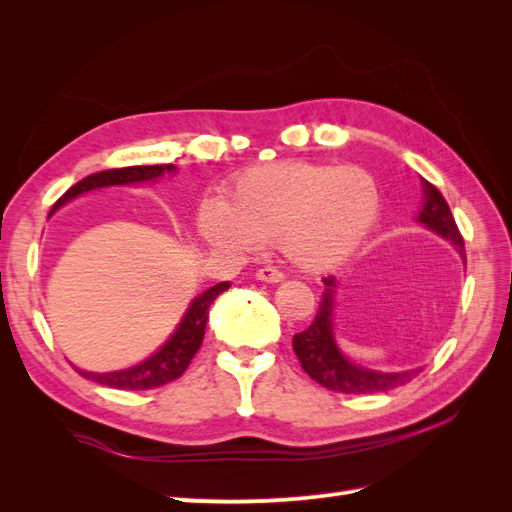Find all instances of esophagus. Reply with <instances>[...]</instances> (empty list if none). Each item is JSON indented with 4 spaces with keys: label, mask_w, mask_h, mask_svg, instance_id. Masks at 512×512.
<instances>
[{
    "label": "esophagus",
    "mask_w": 512,
    "mask_h": 512,
    "mask_svg": "<svg viewBox=\"0 0 512 512\" xmlns=\"http://www.w3.org/2000/svg\"><path fill=\"white\" fill-rule=\"evenodd\" d=\"M256 280L267 282V284H277V282L284 280V273L280 269H275V267H262V269L256 271Z\"/></svg>",
    "instance_id": "1"
}]
</instances>
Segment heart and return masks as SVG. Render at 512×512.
Returning a JSON list of instances; mask_svg holds the SVG:
<instances>
[{"instance_id": "heart-1", "label": "heart", "mask_w": 512, "mask_h": 512, "mask_svg": "<svg viewBox=\"0 0 512 512\" xmlns=\"http://www.w3.org/2000/svg\"><path fill=\"white\" fill-rule=\"evenodd\" d=\"M378 185L359 166L284 160L252 166L230 181L224 203L207 200L198 232L211 247L250 252L277 239L292 267L331 271L374 228Z\"/></svg>"}]
</instances>
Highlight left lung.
Segmentation results:
<instances>
[{
  "mask_svg": "<svg viewBox=\"0 0 512 512\" xmlns=\"http://www.w3.org/2000/svg\"><path fill=\"white\" fill-rule=\"evenodd\" d=\"M423 183L425 203L421 213H418V222L438 232L451 243L459 252L461 258H466V247H463V237L455 224L451 209H448L444 196L436 190V185L429 181ZM324 292L318 305V314L314 322L301 333L292 337L294 354L299 356L301 367L305 374L316 380L320 386L335 393H348V395H361V393H384L397 389V386L410 382L418 369L412 371H374L356 365L348 356L339 350L335 342L333 331V309H335V288L337 280L333 275L324 277Z\"/></svg>",
  "mask_w": 512,
  "mask_h": 512,
  "instance_id": "left-lung-1",
  "label": "left lung"
}]
</instances>
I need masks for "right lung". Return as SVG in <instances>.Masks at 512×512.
<instances>
[{
  "label": "right lung",
  "mask_w": 512,
  "mask_h": 512,
  "mask_svg": "<svg viewBox=\"0 0 512 512\" xmlns=\"http://www.w3.org/2000/svg\"><path fill=\"white\" fill-rule=\"evenodd\" d=\"M175 170L177 166L173 164L126 166V168L102 170V173H94L85 177L83 181L74 183L72 188L53 205L51 213L57 211L61 205H66L68 200L81 196L85 192L108 188V185H130V183H141V181H153L162 177L164 173H175ZM228 288H230V282H222V284L211 286L203 294H198L188 312H185L183 320L179 322L173 337H170L156 354L149 356L147 361L138 363L130 369L111 371V374H94V371H83L79 367L74 369L87 380H94L98 384L111 386V389H121V391H147V389H156V386L177 380L183 371L188 369L194 354L198 352L200 344H203L211 303Z\"/></svg>",
  "instance_id": "1"
}]
</instances>
